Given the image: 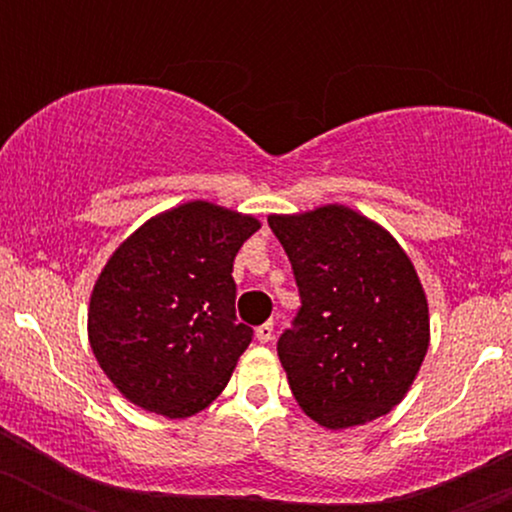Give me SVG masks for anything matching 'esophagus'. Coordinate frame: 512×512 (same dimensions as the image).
I'll return each mask as SVG.
<instances>
[{
  "mask_svg": "<svg viewBox=\"0 0 512 512\" xmlns=\"http://www.w3.org/2000/svg\"><path fill=\"white\" fill-rule=\"evenodd\" d=\"M272 334H275V327H272V322H265V324H262V327H257L255 337H257V342L267 344L272 339Z\"/></svg>",
  "mask_w": 512,
  "mask_h": 512,
  "instance_id": "esophagus-1",
  "label": "esophagus"
}]
</instances>
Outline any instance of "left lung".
I'll use <instances>...</instances> for the list:
<instances>
[{
    "mask_svg": "<svg viewBox=\"0 0 512 512\" xmlns=\"http://www.w3.org/2000/svg\"><path fill=\"white\" fill-rule=\"evenodd\" d=\"M302 309L277 342L299 409L329 431L404 401L431 342L416 267L386 227L349 205L267 215Z\"/></svg>",
    "mask_w": 512,
    "mask_h": 512,
    "instance_id": "left-lung-1",
    "label": "left lung"
}]
</instances>
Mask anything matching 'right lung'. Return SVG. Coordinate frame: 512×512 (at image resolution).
<instances>
[{
  "instance_id": "1",
  "label": "right lung",
  "mask_w": 512,
  "mask_h": 512,
  "mask_svg": "<svg viewBox=\"0 0 512 512\" xmlns=\"http://www.w3.org/2000/svg\"><path fill=\"white\" fill-rule=\"evenodd\" d=\"M262 227L255 215L188 200L113 250L89 302V344L118 394L188 418L230 381L252 329L235 319L232 260Z\"/></svg>"
}]
</instances>
